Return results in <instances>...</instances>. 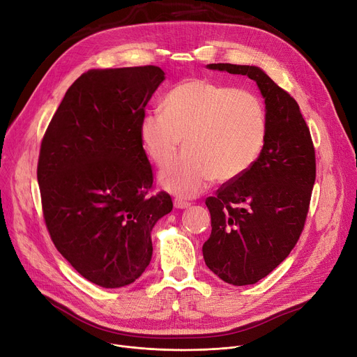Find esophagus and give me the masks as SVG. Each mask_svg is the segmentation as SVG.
I'll return each instance as SVG.
<instances>
[{"label":"esophagus","instance_id":"obj_1","mask_svg":"<svg viewBox=\"0 0 357 357\" xmlns=\"http://www.w3.org/2000/svg\"><path fill=\"white\" fill-rule=\"evenodd\" d=\"M192 205L190 202H188V200H184V199H174V206L177 208V209H184V208H189Z\"/></svg>","mask_w":357,"mask_h":357}]
</instances>
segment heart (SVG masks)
I'll return each instance as SVG.
<instances>
[{
	"instance_id": "b5f03b06",
	"label": "heart",
	"mask_w": 357,
	"mask_h": 357,
	"mask_svg": "<svg viewBox=\"0 0 357 357\" xmlns=\"http://www.w3.org/2000/svg\"><path fill=\"white\" fill-rule=\"evenodd\" d=\"M162 113H146L139 137L158 167L185 152L161 173V184L178 196H196L209 183L234 181L260 158L268 132L263 101L248 90L209 79L177 84L162 100Z\"/></svg>"
}]
</instances>
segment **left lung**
<instances>
[{"mask_svg":"<svg viewBox=\"0 0 357 357\" xmlns=\"http://www.w3.org/2000/svg\"><path fill=\"white\" fill-rule=\"evenodd\" d=\"M211 70L257 82L268 119L266 145L247 174L206 199L212 232L203 244L206 266L227 283L254 284L296 245L315 183V148L296 100L260 68L209 63Z\"/></svg>","mask_w":357,"mask_h":357,"instance_id":"8db88e82","label":"left lung"}]
</instances>
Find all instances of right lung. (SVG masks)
Wrapping results in <instances>:
<instances>
[{"instance_id":"obj_1","label":"right lung","mask_w":357,"mask_h":357,"mask_svg":"<svg viewBox=\"0 0 357 357\" xmlns=\"http://www.w3.org/2000/svg\"><path fill=\"white\" fill-rule=\"evenodd\" d=\"M164 81L155 65L90 70L65 93L40 145L43 219L56 250L101 287L133 283L152 257L151 231L173 209L139 125Z\"/></svg>"}]
</instances>
